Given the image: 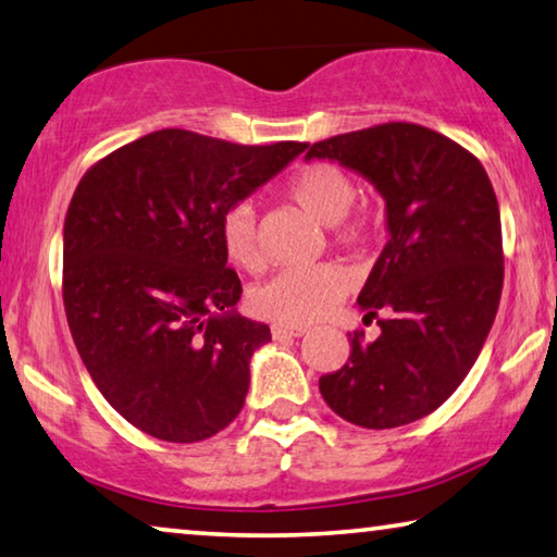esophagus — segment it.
Masks as SVG:
<instances>
[{"instance_id": "1", "label": "esophagus", "mask_w": 557, "mask_h": 557, "mask_svg": "<svg viewBox=\"0 0 557 557\" xmlns=\"http://www.w3.org/2000/svg\"><path fill=\"white\" fill-rule=\"evenodd\" d=\"M272 337L275 339H289V337H302V334H307L310 330L307 326H285V324H272Z\"/></svg>"}]
</instances>
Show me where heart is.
<instances>
[{"mask_svg":"<svg viewBox=\"0 0 557 557\" xmlns=\"http://www.w3.org/2000/svg\"><path fill=\"white\" fill-rule=\"evenodd\" d=\"M287 196L293 198L307 215L332 225L334 243L359 247L372 235V220L367 213H351L355 202V183L342 168L332 163H310L293 175L287 185ZM220 243L227 260L243 270H255L260 264L258 223L255 210L240 202L227 210L220 223ZM347 270L332 262L302 264L287 268L260 282L250 293V310L262 320L302 326L320 320L347 295Z\"/></svg>","mask_w":557,"mask_h":557,"instance_id":"b5f03b06","label":"heart"}]
</instances>
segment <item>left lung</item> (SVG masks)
<instances>
[{"label": "left lung", "mask_w": 557, "mask_h": 557, "mask_svg": "<svg viewBox=\"0 0 557 557\" xmlns=\"http://www.w3.org/2000/svg\"><path fill=\"white\" fill-rule=\"evenodd\" d=\"M326 158L359 173L386 202V240L359 307L386 311L374 342L351 337L349 361L320 379L334 413L394 429L436 411L479 359L503 289L498 200L481 161L417 123H382L320 140Z\"/></svg>", "instance_id": "1"}]
</instances>
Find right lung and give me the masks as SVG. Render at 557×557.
Returning <instances> with one entry per match:
<instances>
[{
	"instance_id": "1",
	"label": "right lung",
	"mask_w": 557,
	"mask_h": 557,
	"mask_svg": "<svg viewBox=\"0 0 557 557\" xmlns=\"http://www.w3.org/2000/svg\"><path fill=\"white\" fill-rule=\"evenodd\" d=\"M307 144L237 146L153 131L88 168L64 220V307L103 399L171 444L215 436L240 413L270 326L237 314L227 210Z\"/></svg>"
}]
</instances>
